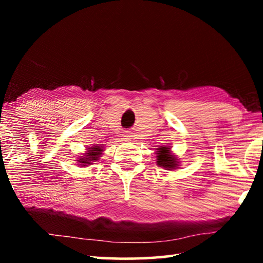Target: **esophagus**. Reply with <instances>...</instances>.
I'll use <instances>...</instances> for the list:
<instances>
[{
	"label": "esophagus",
	"mask_w": 263,
	"mask_h": 263,
	"mask_svg": "<svg viewBox=\"0 0 263 263\" xmlns=\"http://www.w3.org/2000/svg\"><path fill=\"white\" fill-rule=\"evenodd\" d=\"M124 137H125V139H127V140H130L131 139V135H130V133H126V135H124Z\"/></svg>",
	"instance_id": "34e87169"
}]
</instances>
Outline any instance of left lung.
Returning <instances> with one entry per match:
<instances>
[{
	"label": "left lung",
	"instance_id": "obj_1",
	"mask_svg": "<svg viewBox=\"0 0 263 263\" xmlns=\"http://www.w3.org/2000/svg\"><path fill=\"white\" fill-rule=\"evenodd\" d=\"M168 147H160L158 149V157H157V163L158 166L163 167L166 169H175L177 166H179V161L177 159L172 155L171 152H169Z\"/></svg>",
	"mask_w": 263,
	"mask_h": 263
}]
</instances>
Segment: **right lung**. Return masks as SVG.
I'll list each match as a JSON object with an SVG mask.
<instances>
[{"mask_svg":"<svg viewBox=\"0 0 263 263\" xmlns=\"http://www.w3.org/2000/svg\"><path fill=\"white\" fill-rule=\"evenodd\" d=\"M102 154V149L99 146H94V147H89L88 152L84 154V157L80 158L78 161L81 163V166H87V164H91L99 160L100 155Z\"/></svg>","mask_w":263,"mask_h":263,"instance_id":"1","label":"right lung"}]
</instances>
